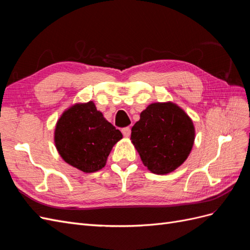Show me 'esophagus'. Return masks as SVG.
<instances>
[{
    "instance_id": "obj_1",
    "label": "esophagus",
    "mask_w": 250,
    "mask_h": 250,
    "mask_svg": "<svg viewBox=\"0 0 250 250\" xmlns=\"http://www.w3.org/2000/svg\"><path fill=\"white\" fill-rule=\"evenodd\" d=\"M122 133H123L124 137H126V138L129 137L130 133H131V129H130V127H124L123 129H122Z\"/></svg>"
}]
</instances>
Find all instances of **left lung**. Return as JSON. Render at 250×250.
<instances>
[{"label":"left lung","mask_w":250,"mask_h":250,"mask_svg":"<svg viewBox=\"0 0 250 250\" xmlns=\"http://www.w3.org/2000/svg\"><path fill=\"white\" fill-rule=\"evenodd\" d=\"M195 137L192 120L173 103H152L131 128V141L143 164L155 174L178 168L190 154Z\"/></svg>","instance_id":"obj_1"}]
</instances>
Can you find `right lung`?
Wrapping results in <instances>:
<instances>
[{
  "mask_svg": "<svg viewBox=\"0 0 250 250\" xmlns=\"http://www.w3.org/2000/svg\"><path fill=\"white\" fill-rule=\"evenodd\" d=\"M122 137L93 102L76 104L64 111L55 129L59 154L67 164L85 173L102 169L113 145Z\"/></svg>",
  "mask_w": 250,
  "mask_h": 250,
  "instance_id": "1",
  "label": "right lung"
}]
</instances>
